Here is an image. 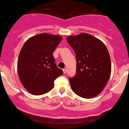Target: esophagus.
Instances as JSON below:
<instances>
[{
    "instance_id": "34e87169",
    "label": "esophagus",
    "mask_w": 129,
    "mask_h": 129,
    "mask_svg": "<svg viewBox=\"0 0 129 129\" xmlns=\"http://www.w3.org/2000/svg\"><path fill=\"white\" fill-rule=\"evenodd\" d=\"M63 73H64V74H66V71H67V70H66V69H63Z\"/></svg>"
}]
</instances>
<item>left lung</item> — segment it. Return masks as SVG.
<instances>
[{
    "label": "left lung",
    "mask_w": 129,
    "mask_h": 129,
    "mask_svg": "<svg viewBox=\"0 0 129 129\" xmlns=\"http://www.w3.org/2000/svg\"><path fill=\"white\" fill-rule=\"evenodd\" d=\"M66 41L76 53V74L70 79L73 91L91 98L103 90L111 73L109 54L105 44L87 33L70 36Z\"/></svg>",
    "instance_id": "8db88e82"
}]
</instances>
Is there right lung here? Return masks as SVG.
I'll return each mask as SVG.
<instances>
[{"label":"right lung","mask_w":129,"mask_h":129,"mask_svg":"<svg viewBox=\"0 0 129 129\" xmlns=\"http://www.w3.org/2000/svg\"><path fill=\"white\" fill-rule=\"evenodd\" d=\"M60 36L41 33L29 38L18 59V74L28 92L40 95L50 91L54 81L63 74L55 63L53 53L62 40Z\"/></svg>","instance_id":"obj_1"}]
</instances>
